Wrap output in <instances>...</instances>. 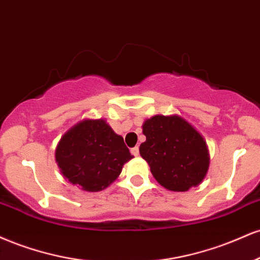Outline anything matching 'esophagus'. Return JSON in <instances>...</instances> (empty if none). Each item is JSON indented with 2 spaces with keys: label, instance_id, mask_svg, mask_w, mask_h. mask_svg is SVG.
<instances>
[{
  "label": "esophagus",
  "instance_id": "34e87169",
  "mask_svg": "<svg viewBox=\"0 0 260 260\" xmlns=\"http://www.w3.org/2000/svg\"><path fill=\"white\" fill-rule=\"evenodd\" d=\"M130 152H131V154L133 155H139V153H140V151H139V147H133L130 149Z\"/></svg>",
  "mask_w": 260,
  "mask_h": 260
}]
</instances>
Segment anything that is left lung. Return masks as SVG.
<instances>
[{"mask_svg":"<svg viewBox=\"0 0 260 260\" xmlns=\"http://www.w3.org/2000/svg\"><path fill=\"white\" fill-rule=\"evenodd\" d=\"M142 129L146 141L140 146V154L163 187L182 192L201 184L209 154L198 131L178 115H154Z\"/></svg>","mask_w":260,"mask_h":260,"instance_id":"left-lung-1","label":"left lung"}]
</instances>
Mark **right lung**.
<instances>
[{
  "label": "right lung",
  "instance_id": "1",
  "mask_svg": "<svg viewBox=\"0 0 260 260\" xmlns=\"http://www.w3.org/2000/svg\"><path fill=\"white\" fill-rule=\"evenodd\" d=\"M133 155L124 139L103 119L84 120L64 134L56 160L67 179L85 191L105 190Z\"/></svg>",
  "mask_w": 260,
  "mask_h": 260
}]
</instances>
